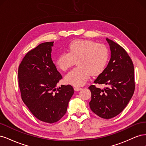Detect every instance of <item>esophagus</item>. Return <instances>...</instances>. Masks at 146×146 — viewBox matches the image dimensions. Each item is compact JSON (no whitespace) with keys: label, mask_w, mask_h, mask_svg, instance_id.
Segmentation results:
<instances>
[{"label":"esophagus","mask_w":146,"mask_h":146,"mask_svg":"<svg viewBox=\"0 0 146 146\" xmlns=\"http://www.w3.org/2000/svg\"><path fill=\"white\" fill-rule=\"evenodd\" d=\"M74 90H75V91H79V90H80L82 88H80V87H78V86H74Z\"/></svg>","instance_id":"esophagus-1"}]
</instances>
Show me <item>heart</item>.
I'll return each instance as SVG.
<instances>
[{"instance_id":"obj_1","label":"heart","mask_w":146,"mask_h":146,"mask_svg":"<svg viewBox=\"0 0 146 146\" xmlns=\"http://www.w3.org/2000/svg\"><path fill=\"white\" fill-rule=\"evenodd\" d=\"M68 52L61 54L56 60L57 68L66 71L77 60L78 67L65 77L66 82L74 86H82L90 76H96L102 72L109 58L108 48L103 44L90 40L77 39L70 42Z\"/></svg>"}]
</instances>
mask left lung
Returning <instances> with one entry per match:
<instances>
[{
	"label": "left lung",
	"mask_w": 146,
	"mask_h": 146,
	"mask_svg": "<svg viewBox=\"0 0 146 146\" xmlns=\"http://www.w3.org/2000/svg\"><path fill=\"white\" fill-rule=\"evenodd\" d=\"M111 58L94 83L104 85V89L92 85L90 107L92 112L104 119L116 116L124 109L133 95L135 83L134 66L125 50L108 38Z\"/></svg>",
	"instance_id": "8db88e82"
}]
</instances>
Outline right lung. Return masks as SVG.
Here are the masks:
<instances>
[{
	"label": "right lung",
	"instance_id": "obj_1",
	"mask_svg": "<svg viewBox=\"0 0 146 146\" xmlns=\"http://www.w3.org/2000/svg\"><path fill=\"white\" fill-rule=\"evenodd\" d=\"M53 44L43 42L30 50L18 68L22 100L35 117L49 123L58 121L66 114L74 92L70 85L56 88L62 76L51 58Z\"/></svg>",
	"mask_w": 146,
	"mask_h": 146
}]
</instances>
